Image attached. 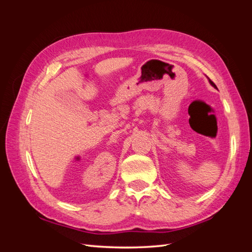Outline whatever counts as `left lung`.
I'll use <instances>...</instances> for the list:
<instances>
[{
    "instance_id": "left-lung-1",
    "label": "left lung",
    "mask_w": 252,
    "mask_h": 252,
    "mask_svg": "<svg viewBox=\"0 0 252 252\" xmlns=\"http://www.w3.org/2000/svg\"><path fill=\"white\" fill-rule=\"evenodd\" d=\"M209 82H210V84H211V85H212L213 87H216V88H217V86H216V84H215V83H213V82H212V81H211L210 79H209Z\"/></svg>"
}]
</instances>
